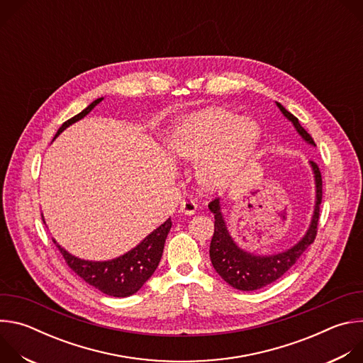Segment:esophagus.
Wrapping results in <instances>:
<instances>
[{"mask_svg":"<svg viewBox=\"0 0 363 363\" xmlns=\"http://www.w3.org/2000/svg\"><path fill=\"white\" fill-rule=\"evenodd\" d=\"M196 208H198V205H196L194 201H182L179 211H181L182 214L192 216V214H195V213H196Z\"/></svg>","mask_w":363,"mask_h":363,"instance_id":"34e87169","label":"esophagus"}]
</instances>
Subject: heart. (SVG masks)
Here are the masks:
<instances>
[{
  "label": "heart",
  "mask_w": 363,
  "mask_h": 363,
  "mask_svg": "<svg viewBox=\"0 0 363 363\" xmlns=\"http://www.w3.org/2000/svg\"><path fill=\"white\" fill-rule=\"evenodd\" d=\"M262 140V128L254 119L223 109H202L179 119L168 146L175 157L198 162V177L208 188L233 181L250 161Z\"/></svg>",
  "instance_id": "1"
}]
</instances>
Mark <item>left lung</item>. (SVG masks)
Masks as SVG:
<instances>
[{
  "label": "left lung",
  "mask_w": 363,
  "mask_h": 363,
  "mask_svg": "<svg viewBox=\"0 0 363 363\" xmlns=\"http://www.w3.org/2000/svg\"><path fill=\"white\" fill-rule=\"evenodd\" d=\"M276 106L283 113V116L294 126L298 136L310 146L316 147L315 140L312 139L298 123V119L286 111L279 101ZM310 169L313 174L315 181V206L313 214L310 218L308 227L304 235L291 247L274 252V254H254L244 250L233 238L227 221L223 214L221 199H214L208 208L214 214V235L210 244V257L216 272L227 281L231 287L242 291H252L272 284L279 280L294 263L298 260L300 255L306 248L315 241L319 223V206L322 202V177L318 165L315 162H308Z\"/></svg>",
  "instance_id": "obj_1"
}]
</instances>
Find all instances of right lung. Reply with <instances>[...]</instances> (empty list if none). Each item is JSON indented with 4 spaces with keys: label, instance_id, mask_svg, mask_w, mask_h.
Wrapping results in <instances>:
<instances>
[{
    "label": "right lung",
    "instance_id": "obj_1",
    "mask_svg": "<svg viewBox=\"0 0 363 363\" xmlns=\"http://www.w3.org/2000/svg\"><path fill=\"white\" fill-rule=\"evenodd\" d=\"M101 100L103 97L96 99L84 111H82L79 115L65 122L62 128L57 130L55 139L69 126H72L73 123L87 116ZM43 221L45 224L44 217H43ZM171 227H172V221L171 218H168L157 230H153L150 234H147L132 250L126 251L119 257L112 258V260H101V262L84 260V258L76 257L72 252H69L66 248H63L55 238L53 241L59 247L60 252L63 254L69 267L87 284L93 286L101 293L112 297H128L135 294L150 279L155 270H157L164 252L165 240L168 237Z\"/></svg>",
    "mask_w": 363,
    "mask_h": 363
}]
</instances>
